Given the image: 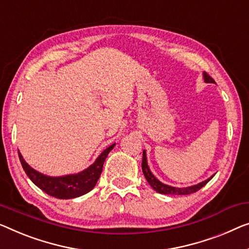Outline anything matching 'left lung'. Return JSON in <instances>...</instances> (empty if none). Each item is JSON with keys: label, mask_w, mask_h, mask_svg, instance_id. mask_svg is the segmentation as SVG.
<instances>
[{"label": "left lung", "mask_w": 249, "mask_h": 249, "mask_svg": "<svg viewBox=\"0 0 249 249\" xmlns=\"http://www.w3.org/2000/svg\"><path fill=\"white\" fill-rule=\"evenodd\" d=\"M203 79H205L206 83H213V84L214 83V80L209 75H208L207 72H203ZM142 170H143L144 177H145V179L147 180V182L150 183L151 187L153 188L155 191L159 192V194H162V195H190V194H194V192H196L198 190H200L203 185H206L213 178V177H210L209 179L202 181V182H200L196 185H191V187H187V188H176V187H171V185L162 183L161 181H159L157 178L153 176V173L151 172L150 168H148L145 150L143 151Z\"/></svg>", "instance_id": "obj_1"}]
</instances>
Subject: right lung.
Masks as SVG:
<instances>
[{
	"label": "right lung",
	"mask_w": 249,
	"mask_h": 249,
	"mask_svg": "<svg viewBox=\"0 0 249 249\" xmlns=\"http://www.w3.org/2000/svg\"><path fill=\"white\" fill-rule=\"evenodd\" d=\"M114 146L115 143L104 150L101 155L96 159V161L86 170L77 174H69V176L64 177H48L36 171L24 161L20 152H18L22 168L36 187L54 198L72 199L87 194L95 187L103 171L104 162Z\"/></svg>",
	"instance_id": "obj_1"
}]
</instances>
